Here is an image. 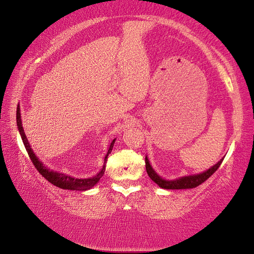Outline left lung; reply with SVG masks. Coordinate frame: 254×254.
Instances as JSON below:
<instances>
[{
  "label": "left lung",
  "instance_id": "1",
  "mask_svg": "<svg viewBox=\"0 0 254 254\" xmlns=\"http://www.w3.org/2000/svg\"><path fill=\"white\" fill-rule=\"evenodd\" d=\"M222 160V158L220 161L215 164L214 166H212L209 170L201 173V174H197V175H193V176H186L182 177V178L176 179V180H165L162 179L161 177L152 170L151 165L149 164V161L147 159V157L145 158V166H146V172H147L149 178L157 183L160 188L162 189H166V190H183V189H193L196 188L198 186H200L201 183H203L205 180H207L210 177L218 170V167L220 166Z\"/></svg>",
  "mask_w": 254,
  "mask_h": 254
}]
</instances>
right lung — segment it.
Returning a JSON list of instances; mask_svg holds the SVG:
<instances>
[{
    "mask_svg": "<svg viewBox=\"0 0 254 254\" xmlns=\"http://www.w3.org/2000/svg\"><path fill=\"white\" fill-rule=\"evenodd\" d=\"M17 125H18L19 132H20L21 137H22V141H23V143H24L26 151L28 153L30 160H32L33 164L37 168V171L39 172L49 182L54 184V186H56V187H58L60 189H64V190H90V189L93 188L95 184L99 181V179H101L102 177H103V175L105 173V168H106L107 158H108V155L112 151L115 139L111 142L110 147L108 149V152H107V155L105 157V162H104V166L102 168V171L99 172L98 174H96L95 176L91 177V178L77 179V178H73V177L68 176V175H65V174H61V173L51 171L50 168H48L47 166L43 165V163L41 162V161H39V159L36 157L33 149L30 148V145H29V143H28V141L26 139L25 132H24V130H23V127H22L21 113H20V106L19 105H18V108H17Z\"/></svg>",
    "mask_w": 254,
    "mask_h": 254,
    "instance_id": "add662e5",
    "label": "right lung"
}]
</instances>
